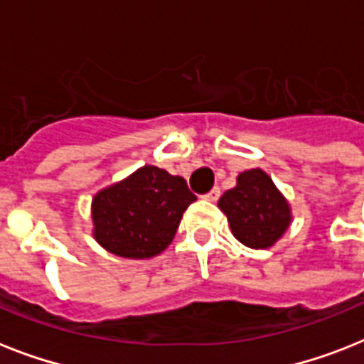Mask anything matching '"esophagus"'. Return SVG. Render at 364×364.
Masks as SVG:
<instances>
[{
	"label": "esophagus",
	"instance_id": "34e87169",
	"mask_svg": "<svg viewBox=\"0 0 364 364\" xmlns=\"http://www.w3.org/2000/svg\"><path fill=\"white\" fill-rule=\"evenodd\" d=\"M219 196H221V188L219 187H213L210 193L205 194V198L210 200V202H217V200H219Z\"/></svg>",
	"mask_w": 364,
	"mask_h": 364
}]
</instances>
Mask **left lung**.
Returning a JSON list of instances; mask_svg holds the SVG:
<instances>
[{"mask_svg":"<svg viewBox=\"0 0 364 364\" xmlns=\"http://www.w3.org/2000/svg\"><path fill=\"white\" fill-rule=\"evenodd\" d=\"M219 208L234 236L253 249L270 247L291 223L287 202L262 170L240 173L238 185L223 194Z\"/></svg>","mask_w":364,"mask_h":364,"instance_id":"obj_1","label":"left lung"}]
</instances>
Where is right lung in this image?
<instances>
[{
  "label": "right lung",
  "instance_id": "add662e5",
  "mask_svg": "<svg viewBox=\"0 0 364 364\" xmlns=\"http://www.w3.org/2000/svg\"><path fill=\"white\" fill-rule=\"evenodd\" d=\"M194 200L183 177L143 166L128 179L96 194L94 236L119 257L149 259L170 245L183 211Z\"/></svg>",
  "mask_w": 364,
  "mask_h": 364
}]
</instances>
